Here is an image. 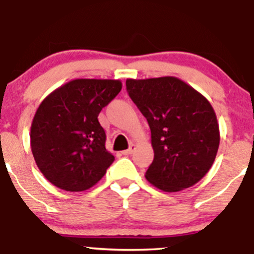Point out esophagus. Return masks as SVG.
I'll return each mask as SVG.
<instances>
[{
	"label": "esophagus",
	"mask_w": 254,
	"mask_h": 254,
	"mask_svg": "<svg viewBox=\"0 0 254 254\" xmlns=\"http://www.w3.org/2000/svg\"><path fill=\"white\" fill-rule=\"evenodd\" d=\"M133 150H135V145L131 144L130 147H129V149H127V150L123 151V155H130V154L133 153Z\"/></svg>",
	"instance_id": "obj_1"
}]
</instances>
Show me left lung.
<instances>
[{"label":"left lung","instance_id":"left-lung-1","mask_svg":"<svg viewBox=\"0 0 254 254\" xmlns=\"http://www.w3.org/2000/svg\"><path fill=\"white\" fill-rule=\"evenodd\" d=\"M127 90L150 127L154 160L145 172L148 182L165 192L193 186L211 168L220 145L210 103L174 76L127 78Z\"/></svg>","mask_w":254,"mask_h":254}]
</instances>
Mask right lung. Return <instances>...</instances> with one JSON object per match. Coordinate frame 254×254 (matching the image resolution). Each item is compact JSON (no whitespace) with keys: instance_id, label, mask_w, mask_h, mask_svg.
Instances as JSON below:
<instances>
[{"instance_id":"obj_1","label":"right lung","mask_w":254,"mask_h":254,"mask_svg":"<svg viewBox=\"0 0 254 254\" xmlns=\"http://www.w3.org/2000/svg\"><path fill=\"white\" fill-rule=\"evenodd\" d=\"M122 89L119 80L76 78L50 93L31 125V149L43 176L62 190L94 186L115 161L98 121Z\"/></svg>"}]
</instances>
